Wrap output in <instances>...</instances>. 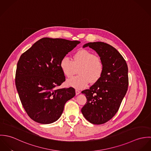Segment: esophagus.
I'll use <instances>...</instances> for the list:
<instances>
[{
	"mask_svg": "<svg viewBox=\"0 0 151 151\" xmlns=\"http://www.w3.org/2000/svg\"><path fill=\"white\" fill-rule=\"evenodd\" d=\"M80 93V91H79L78 89H76V95H78Z\"/></svg>",
	"mask_w": 151,
	"mask_h": 151,
	"instance_id": "1",
	"label": "esophagus"
}]
</instances>
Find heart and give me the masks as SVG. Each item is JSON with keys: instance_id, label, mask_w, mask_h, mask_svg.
Here are the masks:
<instances>
[{"instance_id": "1", "label": "heart", "mask_w": 151, "mask_h": 151, "mask_svg": "<svg viewBox=\"0 0 151 151\" xmlns=\"http://www.w3.org/2000/svg\"><path fill=\"white\" fill-rule=\"evenodd\" d=\"M60 68L68 78L77 73L79 75L67 81V86L77 89L86 88L91 82L97 83L102 77L105 65L102 59L89 50L82 49L73 56V61L67 56H64L60 62Z\"/></svg>"}]
</instances>
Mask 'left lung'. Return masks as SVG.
Here are the masks:
<instances>
[{"mask_svg": "<svg viewBox=\"0 0 151 151\" xmlns=\"http://www.w3.org/2000/svg\"><path fill=\"white\" fill-rule=\"evenodd\" d=\"M95 50L102 59V77L88 89L83 91L86 104L81 109L84 117L93 124L110 120L117 112L129 86L128 66L122 55L112 46L102 42L83 46Z\"/></svg>", "mask_w": 151, "mask_h": 151, "instance_id": "8db88e82", "label": "left lung"}]
</instances>
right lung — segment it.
<instances>
[{
  "mask_svg": "<svg viewBox=\"0 0 151 151\" xmlns=\"http://www.w3.org/2000/svg\"><path fill=\"white\" fill-rule=\"evenodd\" d=\"M78 41L43 38L21 55L15 83L22 105L28 116L41 124H50L61 116L65 102L76 95L72 87L57 89L65 81L61 59Z\"/></svg>",
  "mask_w": 151,
  "mask_h": 151,
  "instance_id": "right-lung-1",
  "label": "right lung"
}]
</instances>
